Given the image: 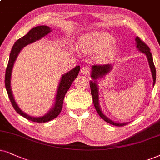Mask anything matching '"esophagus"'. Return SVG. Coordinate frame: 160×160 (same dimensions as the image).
<instances>
[{"instance_id": "obj_1", "label": "esophagus", "mask_w": 160, "mask_h": 160, "mask_svg": "<svg viewBox=\"0 0 160 160\" xmlns=\"http://www.w3.org/2000/svg\"><path fill=\"white\" fill-rule=\"evenodd\" d=\"M81 72L83 74H88L90 73V68L86 67V66H83V67L81 68Z\"/></svg>"}]
</instances>
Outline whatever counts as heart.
Returning <instances> with one entry per match:
<instances>
[{"instance_id": "obj_1", "label": "heart", "mask_w": 160, "mask_h": 160, "mask_svg": "<svg viewBox=\"0 0 160 160\" xmlns=\"http://www.w3.org/2000/svg\"><path fill=\"white\" fill-rule=\"evenodd\" d=\"M114 41V37L108 32H94L82 36L79 48L86 54H100L104 59H110L117 53V48L113 46Z\"/></svg>"}]
</instances>
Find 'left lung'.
I'll return each instance as SVG.
<instances>
[{"instance_id": "left-lung-1", "label": "left lung", "mask_w": 160, "mask_h": 160, "mask_svg": "<svg viewBox=\"0 0 160 160\" xmlns=\"http://www.w3.org/2000/svg\"><path fill=\"white\" fill-rule=\"evenodd\" d=\"M136 44L137 48H138L139 51H140L142 53L145 54L148 58V61L149 66H150L151 74H152L153 78V86H154L156 82V68L153 64V57L150 52V48L145 44L142 40L139 37H137L136 39ZM112 68V66L111 64H106V65H95L93 66L92 67V73H91V78H92L94 80H91L90 81V87H91V93H92V96L93 98V102H94L95 109H96L97 112L100 115L101 118H102L106 122L110 123V124L116 125V126H123L128 124V122H123V123H119L115 122L114 121L108 118L102 111L100 107V104H99V90L98 86L97 84V80L99 78H103L104 76L107 75L111 72Z\"/></svg>"}]
</instances>
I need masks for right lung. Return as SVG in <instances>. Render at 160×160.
I'll return each mask as SVG.
<instances>
[{"label":"right lung","instance_id":"add662e5","mask_svg":"<svg viewBox=\"0 0 160 160\" xmlns=\"http://www.w3.org/2000/svg\"><path fill=\"white\" fill-rule=\"evenodd\" d=\"M51 32V28H49L47 26H38L33 28V29H32L23 37L18 39L13 45L11 52H10L9 62H8L7 69H6L5 86L8 96H9V98L10 101H11V103L12 105L13 108H15V110L20 115L25 117L27 120H31L32 122H48V121L56 118L60 114V113L62 110V103H63V100L64 98H65L66 92H67L68 88H70L71 85L72 84L74 80H75V78L78 77L79 72H80V66H78L76 67H74L73 69H72L68 72H67V73L62 75L61 80H60L59 86H58V91H57L55 102H54V106L44 116L39 117H31L29 115L26 114L25 112H23L18 107V104L16 103L15 99H14L12 92L11 89V75L16 58H17L19 52L21 51V49L23 47H25L28 44L34 43V42L41 39L42 38H43L44 36L48 35Z\"/></svg>","mask_w":160,"mask_h":160}]
</instances>
